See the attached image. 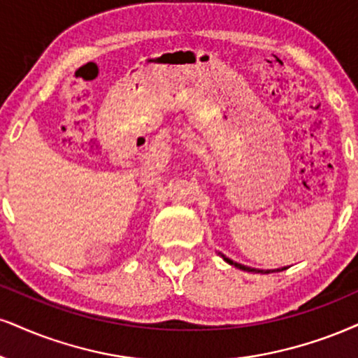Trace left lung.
<instances>
[{
  "label": "left lung",
  "instance_id": "obj_1",
  "mask_svg": "<svg viewBox=\"0 0 358 358\" xmlns=\"http://www.w3.org/2000/svg\"><path fill=\"white\" fill-rule=\"evenodd\" d=\"M220 257H222L224 260H226L227 264H231V266L237 267V268H241V271H247V272H262V271H257V268H250V267L242 266V264H239V262H234V260H231L229 257H226V255H224V254H220ZM277 271H280V268H277ZM282 271H284V268H282ZM268 272H271V271H267V273H268ZM272 272H275V271H272Z\"/></svg>",
  "mask_w": 358,
  "mask_h": 358
}]
</instances>
